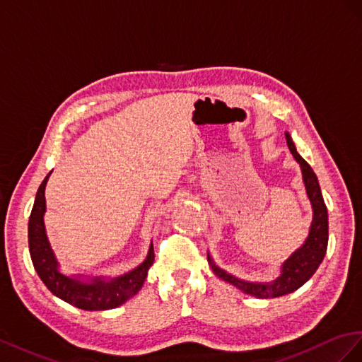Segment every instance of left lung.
Returning <instances> with one entry per match:
<instances>
[{"instance_id":"1","label":"left lung","mask_w":362,"mask_h":362,"mask_svg":"<svg viewBox=\"0 0 362 362\" xmlns=\"http://www.w3.org/2000/svg\"><path fill=\"white\" fill-rule=\"evenodd\" d=\"M285 136H286L288 147H290L294 159L300 163L306 192H308L309 200H311L313 211H314L311 230H309V236L306 238L305 244L284 264L281 277H277L272 284H252V282L240 281V279H236L230 274H227L226 272L220 270V268L211 261V257L208 255V261L211 262L212 270L216 276L223 279V281L235 285L236 288H240L241 291L259 298L281 297L296 291L297 288H300L308 279L315 273L318 265L322 264L327 249V238H329L327 208L323 200L322 189H320L318 179L315 173L313 171V168L309 167V163L297 153L291 136L288 135V133H285Z\"/></svg>"}]
</instances>
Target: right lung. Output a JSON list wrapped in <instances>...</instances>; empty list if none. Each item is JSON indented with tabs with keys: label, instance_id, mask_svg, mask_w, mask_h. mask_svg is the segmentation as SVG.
I'll list each match as a JSON object with an SVG mask.
<instances>
[{
	"label": "right lung",
	"instance_id": "obj_1",
	"mask_svg": "<svg viewBox=\"0 0 362 362\" xmlns=\"http://www.w3.org/2000/svg\"><path fill=\"white\" fill-rule=\"evenodd\" d=\"M49 174L40 183L28 220V249L40 281L56 297L72 306L85 309V311H105V309L117 308L127 302L141 290L144 281H146L148 268L154 261L153 245L150 247L147 259L138 268L121 277L112 279L109 282L97 277L92 282L83 284L77 279L62 274L49 247L44 226L45 185Z\"/></svg>",
	"mask_w": 362,
	"mask_h": 362
}]
</instances>
